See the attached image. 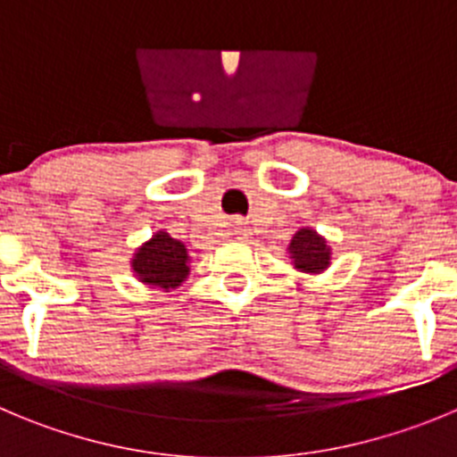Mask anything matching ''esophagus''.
Returning <instances> with one entry per match:
<instances>
[{
    "mask_svg": "<svg viewBox=\"0 0 457 457\" xmlns=\"http://www.w3.org/2000/svg\"><path fill=\"white\" fill-rule=\"evenodd\" d=\"M232 229H234V234H237L238 238H248L250 237L248 223H245V220H243V219H234Z\"/></svg>",
    "mask_w": 457,
    "mask_h": 457,
    "instance_id": "1",
    "label": "esophagus"
}]
</instances>
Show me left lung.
<instances>
[{
	"mask_svg": "<svg viewBox=\"0 0 457 457\" xmlns=\"http://www.w3.org/2000/svg\"><path fill=\"white\" fill-rule=\"evenodd\" d=\"M288 253H291L293 263L302 270H322V268L329 266V248H327V241L322 237L313 232V229H300V232L293 237L291 245H288Z\"/></svg>",
	"mask_w": 457,
	"mask_h": 457,
	"instance_id": "left-lung-1",
	"label": "left lung"
}]
</instances>
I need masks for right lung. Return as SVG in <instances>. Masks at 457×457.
I'll return each mask as SVG.
<instances>
[{"mask_svg":"<svg viewBox=\"0 0 457 457\" xmlns=\"http://www.w3.org/2000/svg\"><path fill=\"white\" fill-rule=\"evenodd\" d=\"M187 248L180 241L170 238L166 232H157L148 243H144L132 259V270L146 284L160 288H176L189 275L187 266Z\"/></svg>","mask_w":457,"mask_h":457,"instance_id":"1","label":"right lung"}]
</instances>
